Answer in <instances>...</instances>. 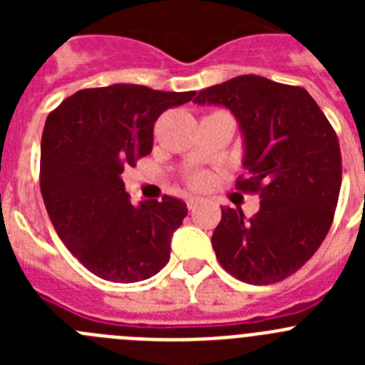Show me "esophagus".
I'll use <instances>...</instances> for the list:
<instances>
[{"label":"esophagus","mask_w":365,"mask_h":365,"mask_svg":"<svg viewBox=\"0 0 365 365\" xmlns=\"http://www.w3.org/2000/svg\"><path fill=\"white\" fill-rule=\"evenodd\" d=\"M199 205H201V199H197V197L186 199V208H188V210H195Z\"/></svg>","instance_id":"esophagus-1"}]
</instances>
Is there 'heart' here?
I'll return each instance as SVG.
<instances>
[{"instance_id": "heart-1", "label": "heart", "mask_w": 365, "mask_h": 365, "mask_svg": "<svg viewBox=\"0 0 365 365\" xmlns=\"http://www.w3.org/2000/svg\"><path fill=\"white\" fill-rule=\"evenodd\" d=\"M188 185L192 186L193 190H202V188H206V186L210 185L212 182V177H210V173L208 172H202V170H199V172H193V173H190L188 175Z\"/></svg>"}]
</instances>
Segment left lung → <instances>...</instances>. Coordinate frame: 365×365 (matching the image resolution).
<instances>
[{
	"label": "left lung",
	"instance_id": "8db88e82",
	"mask_svg": "<svg viewBox=\"0 0 365 365\" xmlns=\"http://www.w3.org/2000/svg\"><path fill=\"white\" fill-rule=\"evenodd\" d=\"M193 102L230 109L245 135L235 188L259 195V210L221 208L212 235L219 263L250 285H270L302 269L333 225L341 185L336 131L303 87L245 74L202 89Z\"/></svg>",
	"mask_w": 365,
	"mask_h": 365
}]
</instances>
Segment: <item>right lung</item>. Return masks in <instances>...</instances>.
I'll return each mask as SVG.
<instances>
[{
    "label": "right lung",
    "instance_id": "obj_1",
    "mask_svg": "<svg viewBox=\"0 0 365 365\" xmlns=\"http://www.w3.org/2000/svg\"><path fill=\"white\" fill-rule=\"evenodd\" d=\"M195 91L115 83L74 93L49 113L41 135L40 190L54 230L89 272L108 282L151 278L170 259L182 201L133 206L120 175L151 153L153 124Z\"/></svg>",
    "mask_w": 365,
    "mask_h": 365
}]
</instances>
